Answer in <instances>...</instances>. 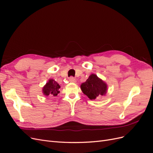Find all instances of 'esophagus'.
I'll use <instances>...</instances> for the list:
<instances>
[{"mask_svg":"<svg viewBox=\"0 0 153 153\" xmlns=\"http://www.w3.org/2000/svg\"><path fill=\"white\" fill-rule=\"evenodd\" d=\"M69 82H72V83H75V82H76V79L74 77H70L69 78Z\"/></svg>","mask_w":153,"mask_h":153,"instance_id":"esophagus-1","label":"esophagus"}]
</instances>
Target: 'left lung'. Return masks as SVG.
I'll return each mask as SVG.
<instances>
[{"label":"left lung","instance_id":"left-lung-1","mask_svg":"<svg viewBox=\"0 0 153 153\" xmlns=\"http://www.w3.org/2000/svg\"><path fill=\"white\" fill-rule=\"evenodd\" d=\"M83 93L90 100H95L105 96L107 91V85L95 74H91L88 79L80 85Z\"/></svg>","mask_w":153,"mask_h":153}]
</instances>
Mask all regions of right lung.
<instances>
[{"label": "right lung", "instance_id": "add662e5", "mask_svg": "<svg viewBox=\"0 0 153 153\" xmlns=\"http://www.w3.org/2000/svg\"><path fill=\"white\" fill-rule=\"evenodd\" d=\"M60 88H61V86L56 81L53 79H50L43 87V93L46 96H57L60 92Z\"/></svg>", "mask_w": 153, "mask_h": 153}]
</instances>
